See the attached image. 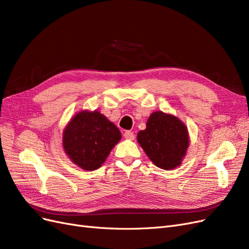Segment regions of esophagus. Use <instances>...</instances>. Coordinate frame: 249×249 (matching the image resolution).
<instances>
[{
    "mask_svg": "<svg viewBox=\"0 0 249 249\" xmlns=\"http://www.w3.org/2000/svg\"><path fill=\"white\" fill-rule=\"evenodd\" d=\"M124 137L125 139L134 140V138H135V135H134V133H133V132H131V131H125V132L124 133Z\"/></svg>",
    "mask_w": 249,
    "mask_h": 249,
    "instance_id": "1",
    "label": "esophagus"
}]
</instances>
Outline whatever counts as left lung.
Returning <instances> with one entry per match:
<instances>
[{
    "instance_id": "obj_1",
    "label": "left lung",
    "mask_w": 249,
    "mask_h": 249,
    "mask_svg": "<svg viewBox=\"0 0 249 249\" xmlns=\"http://www.w3.org/2000/svg\"><path fill=\"white\" fill-rule=\"evenodd\" d=\"M137 140L150 161L167 170L178 166L189 145L186 125L176 116L161 111L149 116L146 129L138 133Z\"/></svg>"
}]
</instances>
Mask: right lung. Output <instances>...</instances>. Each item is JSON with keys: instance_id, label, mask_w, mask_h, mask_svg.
<instances>
[{"instance_id": "add662e5", "label": "right lung", "mask_w": 249, "mask_h": 249, "mask_svg": "<svg viewBox=\"0 0 249 249\" xmlns=\"http://www.w3.org/2000/svg\"><path fill=\"white\" fill-rule=\"evenodd\" d=\"M122 138L117 126L100 112L82 111L67 124L63 147L70 159L85 170H95Z\"/></svg>"}]
</instances>
